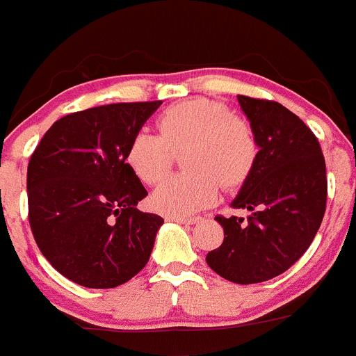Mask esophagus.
Masks as SVG:
<instances>
[{"label": "esophagus", "instance_id": "34e87169", "mask_svg": "<svg viewBox=\"0 0 356 356\" xmlns=\"http://www.w3.org/2000/svg\"><path fill=\"white\" fill-rule=\"evenodd\" d=\"M168 221H173V222H179V225H185V226H190V225H197L199 222V218H166Z\"/></svg>", "mask_w": 356, "mask_h": 356}]
</instances>
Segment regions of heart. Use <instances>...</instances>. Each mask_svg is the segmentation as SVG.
I'll return each instance as SVG.
<instances>
[{
	"instance_id": "1",
	"label": "heart",
	"mask_w": 356,
	"mask_h": 356,
	"mask_svg": "<svg viewBox=\"0 0 356 356\" xmlns=\"http://www.w3.org/2000/svg\"><path fill=\"white\" fill-rule=\"evenodd\" d=\"M161 135L137 130L124 159L134 175L156 185L170 173L175 152L188 147L183 163L188 171L168 178L152 193L151 204L171 218L192 216L218 200L219 183L236 190L247 183L259 157V142L247 120L226 104L192 99L161 113Z\"/></svg>"
}]
</instances>
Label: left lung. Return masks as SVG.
Returning <instances> with one entry per match:
<instances>
[{
    "mask_svg": "<svg viewBox=\"0 0 356 356\" xmlns=\"http://www.w3.org/2000/svg\"><path fill=\"white\" fill-rule=\"evenodd\" d=\"M238 102L259 157L232 207L250 216H216L225 240L205 260L225 280L254 284L283 274L310 247L324 218L327 178L321 144L295 113L267 99L238 96Z\"/></svg>",
    "mask_w": 356,
    "mask_h": 356,
    "instance_id": "8db88e82",
    "label": "left lung"
}]
</instances>
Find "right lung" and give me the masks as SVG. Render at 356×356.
I'll return each instance as SVG.
<instances>
[{"label":"right lung","instance_id":"1","mask_svg":"<svg viewBox=\"0 0 356 356\" xmlns=\"http://www.w3.org/2000/svg\"><path fill=\"white\" fill-rule=\"evenodd\" d=\"M163 101L118 102L63 116L27 168L29 222L51 266L86 288H116L147 264L164 219L127 164L131 135Z\"/></svg>","mask_w":356,"mask_h":356}]
</instances>
